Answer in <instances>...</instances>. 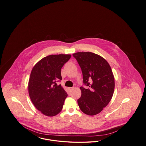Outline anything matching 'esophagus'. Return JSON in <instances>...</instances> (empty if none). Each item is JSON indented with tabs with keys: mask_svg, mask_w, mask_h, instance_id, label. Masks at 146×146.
<instances>
[{
	"mask_svg": "<svg viewBox=\"0 0 146 146\" xmlns=\"http://www.w3.org/2000/svg\"><path fill=\"white\" fill-rule=\"evenodd\" d=\"M73 88H74L73 87H72V88H68V91H69V92H71V91H72V90L73 89Z\"/></svg>",
	"mask_w": 146,
	"mask_h": 146,
	"instance_id": "1",
	"label": "esophagus"
}]
</instances>
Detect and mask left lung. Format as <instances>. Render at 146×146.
I'll return each instance as SVG.
<instances>
[{
    "label": "left lung",
    "instance_id": "left-lung-1",
    "mask_svg": "<svg viewBox=\"0 0 146 146\" xmlns=\"http://www.w3.org/2000/svg\"><path fill=\"white\" fill-rule=\"evenodd\" d=\"M81 68L83 85L80 88L82 95L78 100L81 111L94 115L103 110L109 104L114 90V78L107 61L100 56L90 52L73 54Z\"/></svg>",
    "mask_w": 146,
    "mask_h": 146
}]
</instances>
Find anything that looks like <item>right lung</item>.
<instances>
[{
  "mask_svg": "<svg viewBox=\"0 0 146 146\" xmlns=\"http://www.w3.org/2000/svg\"><path fill=\"white\" fill-rule=\"evenodd\" d=\"M70 55H51L42 58L32 70L28 83L30 98L35 107L48 117L61 111L67 93L57 82L62 80L63 65Z\"/></svg>",
  "mask_w": 146,
  "mask_h": 146,
  "instance_id": "right-lung-1",
  "label": "right lung"
}]
</instances>
